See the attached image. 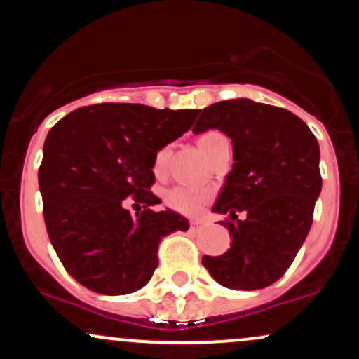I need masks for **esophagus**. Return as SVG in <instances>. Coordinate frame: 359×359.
I'll use <instances>...</instances> for the list:
<instances>
[{"label": "esophagus", "mask_w": 359, "mask_h": 359, "mask_svg": "<svg viewBox=\"0 0 359 359\" xmlns=\"http://www.w3.org/2000/svg\"><path fill=\"white\" fill-rule=\"evenodd\" d=\"M203 226H204V222H201V219H191V228L194 231H199Z\"/></svg>", "instance_id": "34e87169"}]
</instances>
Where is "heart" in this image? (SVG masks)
Masks as SVG:
<instances>
[{"label": "heart", "instance_id": "1", "mask_svg": "<svg viewBox=\"0 0 359 359\" xmlns=\"http://www.w3.org/2000/svg\"><path fill=\"white\" fill-rule=\"evenodd\" d=\"M219 137H224V136L218 131H208L199 136L198 144L204 151V155H206L211 144L215 143L216 140H219ZM168 155H170V148L168 147L160 148L155 155V161H153V170L156 173L163 172L165 165H167ZM208 201H210V192H208L206 189H196L189 186H177L170 189V191L165 194V203L168 204V208H172L173 211L182 212V215H187V216L199 215V212L206 208Z\"/></svg>", "mask_w": 359, "mask_h": 359}]
</instances>
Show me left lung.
Here are the masks:
<instances>
[{
  "instance_id": "8db88e82",
  "label": "left lung",
  "mask_w": 359,
  "mask_h": 359,
  "mask_svg": "<svg viewBox=\"0 0 359 359\" xmlns=\"http://www.w3.org/2000/svg\"><path fill=\"white\" fill-rule=\"evenodd\" d=\"M208 129L230 137L235 161L212 206L230 216L222 224L231 247L203 264L224 288H266L288 271L312 226L322 189L317 137L290 110L249 98L203 109L192 131Z\"/></svg>"
}]
</instances>
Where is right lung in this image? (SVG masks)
I'll list each match as a JSON object with an SVG mask.
<instances>
[{
    "mask_svg": "<svg viewBox=\"0 0 359 359\" xmlns=\"http://www.w3.org/2000/svg\"><path fill=\"white\" fill-rule=\"evenodd\" d=\"M198 110L97 104L73 110L49 131L39 168L44 219L65 269L100 294L143 288L158 266L161 238L189 230L179 212L153 211L160 199L153 161L189 131ZM133 195L145 210L121 204Z\"/></svg>",
    "mask_w": 359,
    "mask_h": 359,
    "instance_id": "obj_1",
    "label": "right lung"
}]
</instances>
